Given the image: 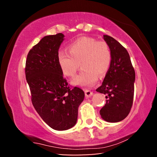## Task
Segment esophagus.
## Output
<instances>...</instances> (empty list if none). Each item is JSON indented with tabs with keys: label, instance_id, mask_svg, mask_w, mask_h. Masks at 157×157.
Segmentation results:
<instances>
[{
	"label": "esophagus",
	"instance_id": "1",
	"mask_svg": "<svg viewBox=\"0 0 157 157\" xmlns=\"http://www.w3.org/2000/svg\"><path fill=\"white\" fill-rule=\"evenodd\" d=\"M84 93H85V96H86V98H87L91 97L93 95V92L89 91V90H85Z\"/></svg>",
	"mask_w": 157,
	"mask_h": 157
}]
</instances>
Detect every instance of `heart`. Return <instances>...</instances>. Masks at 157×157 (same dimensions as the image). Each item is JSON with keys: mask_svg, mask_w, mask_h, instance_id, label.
Listing matches in <instances>:
<instances>
[{"mask_svg": "<svg viewBox=\"0 0 157 157\" xmlns=\"http://www.w3.org/2000/svg\"><path fill=\"white\" fill-rule=\"evenodd\" d=\"M68 52H60L58 62L63 73L75 77L81 63L82 69L73 80V84L82 86H91L96 83L98 76H104L109 68L111 51L107 43L98 41L91 37L83 36L69 45Z\"/></svg>", "mask_w": 157, "mask_h": 157, "instance_id": "heart-1", "label": "heart"}]
</instances>
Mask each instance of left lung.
<instances>
[{
	"instance_id": "1",
	"label": "left lung",
	"mask_w": 157,
	"mask_h": 157,
	"mask_svg": "<svg viewBox=\"0 0 157 157\" xmlns=\"http://www.w3.org/2000/svg\"><path fill=\"white\" fill-rule=\"evenodd\" d=\"M103 38L110 49L111 60L102 85L96 89L107 98L100 113L105 121L117 123L128 116L132 107L135 71L127 50L113 37Z\"/></svg>"
}]
</instances>
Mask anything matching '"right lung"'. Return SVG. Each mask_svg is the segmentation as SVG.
Wrapping results in <instances>:
<instances>
[{"label": "right lung", "instance_id": "add662e5", "mask_svg": "<svg viewBox=\"0 0 157 157\" xmlns=\"http://www.w3.org/2000/svg\"><path fill=\"white\" fill-rule=\"evenodd\" d=\"M64 35L44 36L29 51L25 78L36 112L51 128L63 131L73 127L78 120L79 105L84 93L70 88L58 62V54Z\"/></svg>", "mask_w": 157, "mask_h": 157}]
</instances>
